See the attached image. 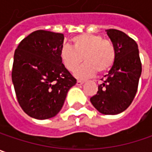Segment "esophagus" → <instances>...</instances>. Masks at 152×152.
Masks as SVG:
<instances>
[{
	"mask_svg": "<svg viewBox=\"0 0 152 152\" xmlns=\"http://www.w3.org/2000/svg\"><path fill=\"white\" fill-rule=\"evenodd\" d=\"M84 83L83 82H82V81H77L76 82V85H78V86H80V85H83Z\"/></svg>",
	"mask_w": 152,
	"mask_h": 152,
	"instance_id": "1",
	"label": "esophagus"
}]
</instances>
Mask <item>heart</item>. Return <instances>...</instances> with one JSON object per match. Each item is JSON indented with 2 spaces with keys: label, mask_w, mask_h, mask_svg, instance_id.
I'll return each mask as SVG.
<instances>
[{
  "label": "heart",
  "mask_w": 152,
  "mask_h": 152,
  "mask_svg": "<svg viewBox=\"0 0 152 152\" xmlns=\"http://www.w3.org/2000/svg\"><path fill=\"white\" fill-rule=\"evenodd\" d=\"M72 47L64 45L60 58L69 71L74 72L83 59L84 64L76 71L77 78L87 79L98 73L107 71L114 64L116 50L113 44L96 34L83 33L71 39Z\"/></svg>",
  "instance_id": "b5f03b06"
}]
</instances>
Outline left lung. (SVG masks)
<instances>
[{
  "label": "left lung",
  "instance_id": "1",
  "mask_svg": "<svg viewBox=\"0 0 152 152\" xmlns=\"http://www.w3.org/2000/svg\"><path fill=\"white\" fill-rule=\"evenodd\" d=\"M106 31L115 47L116 58L90 102L101 113L114 115L125 111L132 102L138 90L142 66L135 41L119 30Z\"/></svg>",
  "mask_w": 152,
  "mask_h": 152
}]
</instances>
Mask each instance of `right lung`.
<instances>
[{"label": "right lung", "mask_w": 152, "mask_h": 152, "mask_svg": "<svg viewBox=\"0 0 152 152\" xmlns=\"http://www.w3.org/2000/svg\"><path fill=\"white\" fill-rule=\"evenodd\" d=\"M64 34L38 30L14 51L12 81L18 102L31 118L46 120L62 109L76 80L60 58Z\"/></svg>", "instance_id": "right-lung-1"}]
</instances>
